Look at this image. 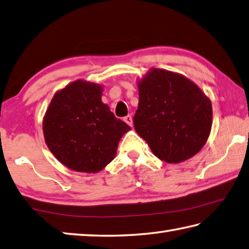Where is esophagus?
Masks as SVG:
<instances>
[{"label":"esophagus","mask_w":249,"mask_h":249,"mask_svg":"<svg viewBox=\"0 0 249 249\" xmlns=\"http://www.w3.org/2000/svg\"><path fill=\"white\" fill-rule=\"evenodd\" d=\"M124 122L125 124H128L130 127H132V117L130 116V115H128V116H125L124 118Z\"/></svg>","instance_id":"1"}]
</instances>
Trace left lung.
Returning <instances> with one entry per match:
<instances>
[{
    "label": "left lung",
    "mask_w": 249,
    "mask_h": 249,
    "mask_svg": "<svg viewBox=\"0 0 249 249\" xmlns=\"http://www.w3.org/2000/svg\"><path fill=\"white\" fill-rule=\"evenodd\" d=\"M133 125L155 156L180 163L202 149L212 125V105L199 87L181 74L152 69L139 82Z\"/></svg>",
    "instance_id": "obj_1"
}]
</instances>
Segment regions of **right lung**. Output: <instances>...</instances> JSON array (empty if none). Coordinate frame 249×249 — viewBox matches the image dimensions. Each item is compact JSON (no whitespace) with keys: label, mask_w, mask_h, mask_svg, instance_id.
I'll use <instances>...</instances> for the list:
<instances>
[{"label":"right lung","mask_w":249,"mask_h":249,"mask_svg":"<svg viewBox=\"0 0 249 249\" xmlns=\"http://www.w3.org/2000/svg\"><path fill=\"white\" fill-rule=\"evenodd\" d=\"M102 91L98 84L77 80L56 91L43 117L48 147L72 171H102L115 159L118 143L130 130L102 102Z\"/></svg>","instance_id":"1"}]
</instances>
